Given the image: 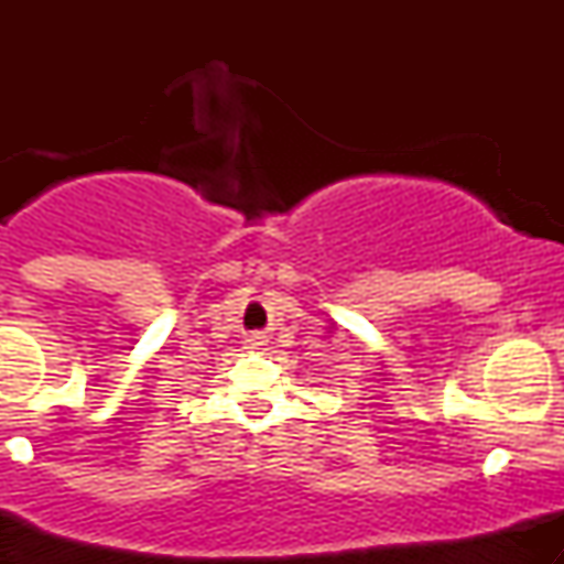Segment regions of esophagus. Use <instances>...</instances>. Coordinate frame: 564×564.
<instances>
[{"label":"esophagus","instance_id":"obj_1","mask_svg":"<svg viewBox=\"0 0 564 564\" xmlns=\"http://www.w3.org/2000/svg\"><path fill=\"white\" fill-rule=\"evenodd\" d=\"M246 341H249L251 347H262V345H264V336H262V334H251Z\"/></svg>","mask_w":564,"mask_h":564}]
</instances>
